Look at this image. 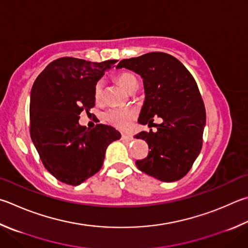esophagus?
Here are the masks:
<instances>
[{
    "instance_id": "1",
    "label": "esophagus",
    "mask_w": 248,
    "mask_h": 248,
    "mask_svg": "<svg viewBox=\"0 0 248 248\" xmlns=\"http://www.w3.org/2000/svg\"><path fill=\"white\" fill-rule=\"evenodd\" d=\"M121 140H123L124 142H130L132 141L133 138L131 136H128V134H123V136H121Z\"/></svg>"
}]
</instances>
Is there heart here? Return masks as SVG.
<instances>
[{"instance_id":"heart-1","label":"heart","mask_w":248,"mask_h":248,"mask_svg":"<svg viewBox=\"0 0 248 248\" xmlns=\"http://www.w3.org/2000/svg\"><path fill=\"white\" fill-rule=\"evenodd\" d=\"M116 80L121 87L127 90V91L131 92L133 90H136L138 85V79L136 76L127 73V71H123V73H119L116 76ZM93 94L95 101L98 102L101 101L102 95H103V81L98 80L97 82L94 85L93 89ZM137 112L134 109L131 108H110L105 112V119L107 123L114 125V127L124 130L128 129L133 119L136 118Z\"/></svg>"}]
</instances>
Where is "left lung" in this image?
Segmentation results:
<instances>
[{
    "label": "left lung",
    "instance_id": "8db88e82",
    "mask_svg": "<svg viewBox=\"0 0 248 248\" xmlns=\"http://www.w3.org/2000/svg\"><path fill=\"white\" fill-rule=\"evenodd\" d=\"M123 67L143 79L145 101L139 123L150 125L156 116L163 119L156 132L134 137L151 150L137 167L160 181H177L190 171L202 145L206 110L196 81L181 62L163 52L123 60L117 68Z\"/></svg>",
    "mask_w": 248,
    "mask_h": 248
}]
</instances>
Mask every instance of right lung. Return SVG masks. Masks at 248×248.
Wrapping results in <instances>:
<instances>
[{
  "label": "right lung",
  "instance_id": "add662e5",
  "mask_svg": "<svg viewBox=\"0 0 248 248\" xmlns=\"http://www.w3.org/2000/svg\"><path fill=\"white\" fill-rule=\"evenodd\" d=\"M117 61L92 62L75 57L53 61L35 79L30 96V137L44 167L58 181L79 186L102 168L107 146L121 134L98 124H79L95 105L94 85Z\"/></svg>",
  "mask_w": 248,
  "mask_h": 248
}]
</instances>
